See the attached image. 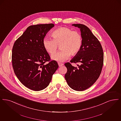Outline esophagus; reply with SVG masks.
I'll use <instances>...</instances> for the list:
<instances>
[{"instance_id": "1", "label": "esophagus", "mask_w": 121, "mask_h": 121, "mask_svg": "<svg viewBox=\"0 0 121 121\" xmlns=\"http://www.w3.org/2000/svg\"><path fill=\"white\" fill-rule=\"evenodd\" d=\"M58 66H59V67H61L62 66H63V63H58Z\"/></svg>"}]
</instances>
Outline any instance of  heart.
Listing matches in <instances>:
<instances>
[{
    "instance_id": "heart-1",
    "label": "heart",
    "mask_w": 121,
    "mask_h": 121,
    "mask_svg": "<svg viewBox=\"0 0 121 121\" xmlns=\"http://www.w3.org/2000/svg\"><path fill=\"white\" fill-rule=\"evenodd\" d=\"M51 35L53 39L45 37L43 39V45L46 51L52 54L57 51L58 46L62 50L52 55V59L62 62L69 58L70 55L75 56L80 51L82 38L78 31L63 27L54 30Z\"/></svg>"
}]
</instances>
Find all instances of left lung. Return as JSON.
<instances>
[{"label": "left lung", "mask_w": 121, "mask_h": 121, "mask_svg": "<svg viewBox=\"0 0 121 121\" xmlns=\"http://www.w3.org/2000/svg\"><path fill=\"white\" fill-rule=\"evenodd\" d=\"M73 25L80 29L82 44L70 62L81 65L75 67L69 62L65 63L67 69L65 78L71 88L81 91L92 86L98 78L104 65V52L99 41L87 27L82 24Z\"/></svg>", "instance_id": "1"}]
</instances>
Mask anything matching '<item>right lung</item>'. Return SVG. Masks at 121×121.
I'll list each match as a JSON object with an SVG mask.
<instances>
[{
    "label": "right lung",
    "mask_w": 121,
    "mask_h": 121,
    "mask_svg": "<svg viewBox=\"0 0 121 121\" xmlns=\"http://www.w3.org/2000/svg\"><path fill=\"white\" fill-rule=\"evenodd\" d=\"M54 26L48 23L29 26L13 47L12 63L15 75L24 86L35 91L48 86L58 68L43 43L46 34Z\"/></svg>",
    "instance_id": "right-lung-1"
}]
</instances>
